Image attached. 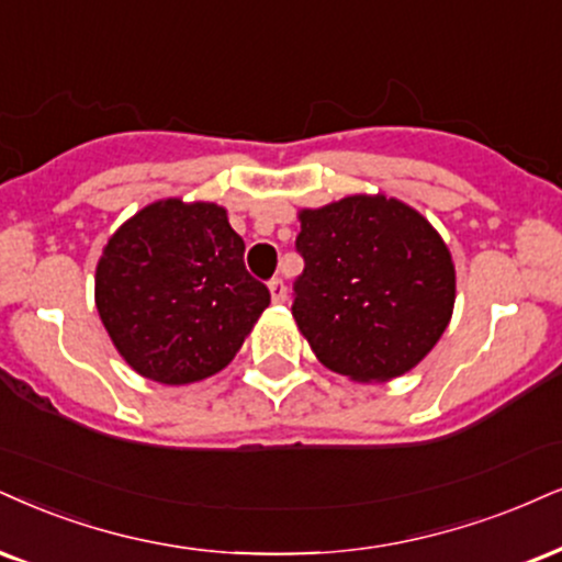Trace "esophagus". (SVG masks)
Returning <instances> with one entry per match:
<instances>
[{
	"mask_svg": "<svg viewBox=\"0 0 562 562\" xmlns=\"http://www.w3.org/2000/svg\"><path fill=\"white\" fill-rule=\"evenodd\" d=\"M268 289H270V300H273L276 304H281V302H286V286H283V281L281 279H273L268 283Z\"/></svg>",
	"mask_w": 562,
	"mask_h": 562,
	"instance_id": "34e87169",
	"label": "esophagus"
}]
</instances>
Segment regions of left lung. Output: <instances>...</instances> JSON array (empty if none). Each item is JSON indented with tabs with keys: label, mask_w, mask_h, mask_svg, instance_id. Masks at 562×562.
Wrapping results in <instances>:
<instances>
[{
	"label": "left lung",
	"mask_w": 562,
	"mask_h": 562,
	"mask_svg": "<svg viewBox=\"0 0 562 562\" xmlns=\"http://www.w3.org/2000/svg\"><path fill=\"white\" fill-rule=\"evenodd\" d=\"M292 315L315 357L357 383L414 370L448 328L456 268L435 226L385 195L302 207Z\"/></svg>",
	"instance_id": "8db88e82"
}]
</instances>
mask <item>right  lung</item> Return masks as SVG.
Wrapping results in <instances>:
<instances>
[{
    "mask_svg": "<svg viewBox=\"0 0 562 562\" xmlns=\"http://www.w3.org/2000/svg\"><path fill=\"white\" fill-rule=\"evenodd\" d=\"M270 304L245 268L226 207L166 198L109 237L95 266V307L137 375L187 385L237 357Z\"/></svg>",
    "mask_w": 562,
    "mask_h": 562,
    "instance_id": "add662e5",
    "label": "right lung"
}]
</instances>
